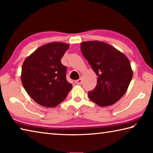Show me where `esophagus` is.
I'll return each instance as SVG.
<instances>
[{
	"mask_svg": "<svg viewBox=\"0 0 153 153\" xmlns=\"http://www.w3.org/2000/svg\"><path fill=\"white\" fill-rule=\"evenodd\" d=\"M82 79H81V78H80V79H79L76 80V84L80 85V84H82Z\"/></svg>",
	"mask_w": 153,
	"mask_h": 153,
	"instance_id": "obj_1",
	"label": "esophagus"
}]
</instances>
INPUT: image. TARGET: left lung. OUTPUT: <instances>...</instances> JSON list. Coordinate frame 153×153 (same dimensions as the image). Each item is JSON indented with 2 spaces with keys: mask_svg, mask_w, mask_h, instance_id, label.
<instances>
[{
  "mask_svg": "<svg viewBox=\"0 0 153 153\" xmlns=\"http://www.w3.org/2000/svg\"><path fill=\"white\" fill-rule=\"evenodd\" d=\"M81 51L98 76L90 99L100 107L113 105L125 94L133 76L128 57L115 47L101 41L81 44Z\"/></svg>",
  "mask_w": 153,
  "mask_h": 153,
  "instance_id": "8db88e82",
  "label": "left lung"
}]
</instances>
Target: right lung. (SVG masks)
Returning <instances> with one entry per match:
<instances>
[{"label": "right lung", "mask_w": 153, "mask_h": 153, "mask_svg": "<svg viewBox=\"0 0 153 153\" xmlns=\"http://www.w3.org/2000/svg\"><path fill=\"white\" fill-rule=\"evenodd\" d=\"M68 44L51 42L40 46L22 65L23 86L30 97L45 107H55L65 99L72 84L66 79L67 67L61 59Z\"/></svg>", "instance_id": "add662e5"}]
</instances>
